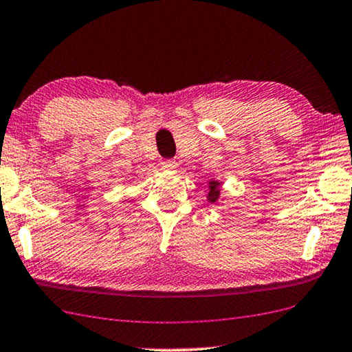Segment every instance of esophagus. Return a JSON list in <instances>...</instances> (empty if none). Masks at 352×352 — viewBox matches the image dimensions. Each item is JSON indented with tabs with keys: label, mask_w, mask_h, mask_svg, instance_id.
Returning <instances> with one entry per match:
<instances>
[{
	"label": "esophagus",
	"mask_w": 352,
	"mask_h": 352,
	"mask_svg": "<svg viewBox=\"0 0 352 352\" xmlns=\"http://www.w3.org/2000/svg\"><path fill=\"white\" fill-rule=\"evenodd\" d=\"M162 168L164 170H175L176 166H177V162L176 160H171V159H168V160H164L162 162Z\"/></svg>",
	"instance_id": "1"
}]
</instances>
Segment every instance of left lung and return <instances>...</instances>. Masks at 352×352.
<instances>
[{
  "instance_id": "8db88e82",
  "label": "left lung",
  "mask_w": 352,
  "mask_h": 352,
  "mask_svg": "<svg viewBox=\"0 0 352 352\" xmlns=\"http://www.w3.org/2000/svg\"><path fill=\"white\" fill-rule=\"evenodd\" d=\"M220 182L219 181H210L209 182V193H208V199L210 203H215L220 197V190H219Z\"/></svg>"
}]
</instances>
